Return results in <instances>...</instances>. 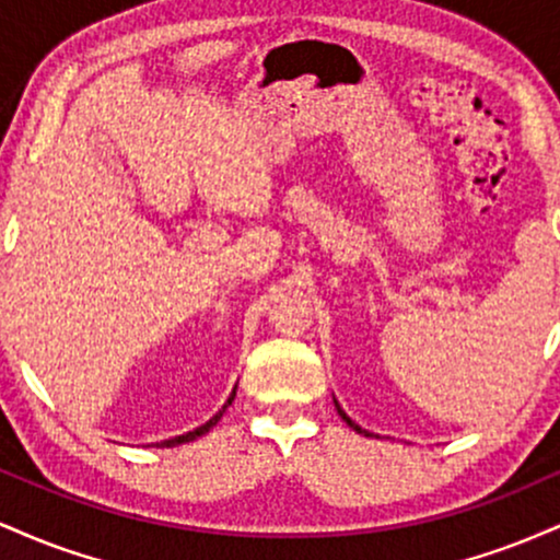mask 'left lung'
I'll return each instance as SVG.
<instances>
[{
	"label": "left lung",
	"mask_w": 560,
	"mask_h": 560,
	"mask_svg": "<svg viewBox=\"0 0 560 560\" xmlns=\"http://www.w3.org/2000/svg\"><path fill=\"white\" fill-rule=\"evenodd\" d=\"M334 405H337V413H339V416H342V421L347 423V427H350V429H355V432H358V434H363V436H371L369 432H365V429H361V427H358V423H355V421H352V419H350V416H347V413H345V410H342V405H339L337 400H334Z\"/></svg>",
	"instance_id": "obj_1"
}]
</instances>
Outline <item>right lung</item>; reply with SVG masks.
Returning a JSON list of instances; mask_svg holds the SVG:
<instances>
[{
	"label": "right lung",
	"instance_id": "1",
	"mask_svg": "<svg viewBox=\"0 0 560 560\" xmlns=\"http://www.w3.org/2000/svg\"><path fill=\"white\" fill-rule=\"evenodd\" d=\"M234 395H236V387H234V392H231V395H229V400H226V402H223V408H221V410H218V413L213 416V419H210V421H205V423H202V427L191 429V432H186V434L171 436V440H163V442H158V447H176V445H184V442H195V440H197V436L208 434V432H210V429H213V427H215V423H218V421H221V416H223V413H226V408H229V405H231V400H234Z\"/></svg>",
	"mask_w": 560,
	"mask_h": 560
}]
</instances>
